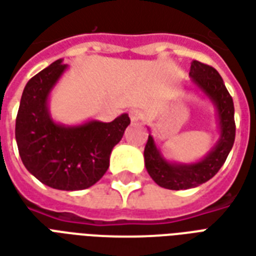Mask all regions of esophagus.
<instances>
[{
  "label": "esophagus",
  "mask_w": 256,
  "mask_h": 256,
  "mask_svg": "<svg viewBox=\"0 0 256 256\" xmlns=\"http://www.w3.org/2000/svg\"><path fill=\"white\" fill-rule=\"evenodd\" d=\"M128 115H130V119H132L133 122H136V120H138L140 118H141V112L137 111V110H132Z\"/></svg>",
  "instance_id": "1"
}]
</instances>
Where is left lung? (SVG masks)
Wrapping results in <instances>:
<instances>
[{"instance_id":"8db88e82","label":"left lung","mask_w":256,"mask_h":256,"mask_svg":"<svg viewBox=\"0 0 256 256\" xmlns=\"http://www.w3.org/2000/svg\"><path fill=\"white\" fill-rule=\"evenodd\" d=\"M189 76L193 90L203 94L215 108L220 137L203 159L190 163H178L164 158L148 128L150 136L144 150L145 168L159 186L172 190L194 188L214 177L224 166L236 136L233 100L218 71L207 64L193 60Z\"/></svg>"}]
</instances>
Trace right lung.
Instances as JSON below:
<instances>
[{
  "label": "right lung",
  "mask_w": 256,
  "mask_h": 256,
  "mask_svg": "<svg viewBox=\"0 0 256 256\" xmlns=\"http://www.w3.org/2000/svg\"><path fill=\"white\" fill-rule=\"evenodd\" d=\"M68 70L58 58L27 82L16 118V142L22 162L42 184L60 190H82L100 180L110 155L130 124L128 114L112 122L90 119L79 124L56 122L49 97Z\"/></svg>",
  "instance_id": "obj_1"
}]
</instances>
